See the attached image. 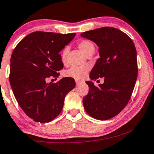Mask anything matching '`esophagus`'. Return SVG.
I'll use <instances>...</instances> for the list:
<instances>
[{
	"mask_svg": "<svg viewBox=\"0 0 154 154\" xmlns=\"http://www.w3.org/2000/svg\"><path fill=\"white\" fill-rule=\"evenodd\" d=\"M75 84H76V85H77V86H79V84H82V82H81L80 81H78V80H76V81H75Z\"/></svg>",
	"mask_w": 154,
	"mask_h": 154,
	"instance_id": "obj_1",
	"label": "esophagus"
}]
</instances>
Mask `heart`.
Wrapping results in <instances>:
<instances>
[{
    "label": "heart",
    "mask_w": 154,
    "mask_h": 154,
    "mask_svg": "<svg viewBox=\"0 0 154 154\" xmlns=\"http://www.w3.org/2000/svg\"><path fill=\"white\" fill-rule=\"evenodd\" d=\"M78 47L82 52L87 56L90 54H93L95 51V46L92 42L88 40H82L78 42ZM68 54V48L65 47L61 53V60L63 63L67 62V57ZM89 67L87 66H74L70 67L64 72V75L69 78L75 79V80H82L87 75Z\"/></svg>",
    "instance_id": "obj_1"
}]
</instances>
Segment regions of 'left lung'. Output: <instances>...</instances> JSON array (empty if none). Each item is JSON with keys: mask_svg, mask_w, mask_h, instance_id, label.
I'll list each match as a JSON object with an SVG mask.
<instances>
[{"mask_svg": "<svg viewBox=\"0 0 154 154\" xmlns=\"http://www.w3.org/2000/svg\"><path fill=\"white\" fill-rule=\"evenodd\" d=\"M99 48L100 58L91 70V80L103 78L95 87L92 81L86 83L89 93L83 98L88 115L106 120L118 115L129 101L137 78V51L131 39L117 29L103 27L81 34Z\"/></svg>", "mask_w": 154, "mask_h": 154, "instance_id": "obj_1", "label": "left lung"}]
</instances>
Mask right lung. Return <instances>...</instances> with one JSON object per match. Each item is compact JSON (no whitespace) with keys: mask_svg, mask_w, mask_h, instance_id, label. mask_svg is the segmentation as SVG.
Wrapping results in <instances>:
<instances>
[{"mask_svg":"<svg viewBox=\"0 0 154 154\" xmlns=\"http://www.w3.org/2000/svg\"><path fill=\"white\" fill-rule=\"evenodd\" d=\"M75 36L35 31L23 38L10 59L9 82L23 112L36 122L48 123L60 114L66 95L75 87L72 78L47 83L57 78L63 63L59 54Z\"/></svg>","mask_w":154,"mask_h":154,"instance_id":"right-lung-1","label":"right lung"}]
</instances>
